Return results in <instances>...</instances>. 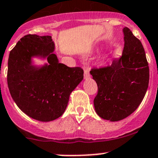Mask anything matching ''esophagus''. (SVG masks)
<instances>
[{
    "label": "esophagus",
    "instance_id": "obj_1",
    "mask_svg": "<svg viewBox=\"0 0 158 158\" xmlns=\"http://www.w3.org/2000/svg\"><path fill=\"white\" fill-rule=\"evenodd\" d=\"M90 74H89V71L88 69H84V79H89L90 77Z\"/></svg>",
    "mask_w": 158,
    "mask_h": 158
}]
</instances>
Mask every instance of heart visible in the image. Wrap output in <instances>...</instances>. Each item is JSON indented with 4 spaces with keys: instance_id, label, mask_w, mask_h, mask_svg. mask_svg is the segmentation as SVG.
Wrapping results in <instances>:
<instances>
[{
    "instance_id": "b5f03b06",
    "label": "heart",
    "mask_w": 158,
    "mask_h": 158,
    "mask_svg": "<svg viewBox=\"0 0 158 158\" xmlns=\"http://www.w3.org/2000/svg\"><path fill=\"white\" fill-rule=\"evenodd\" d=\"M110 62V58L107 56H101L100 58H98V60H97V64L99 66H104V65H107Z\"/></svg>"
}]
</instances>
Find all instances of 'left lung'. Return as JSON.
Instances as JSON below:
<instances>
[{
  "label": "left lung",
  "mask_w": 158,
  "mask_h": 158,
  "mask_svg": "<svg viewBox=\"0 0 158 158\" xmlns=\"http://www.w3.org/2000/svg\"><path fill=\"white\" fill-rule=\"evenodd\" d=\"M124 49L112 65L93 69L90 74L98 86L94 107L103 119L117 122L130 116L146 95L149 69L141 42L127 27L122 29Z\"/></svg>",
  "instance_id": "8db88e82"
}]
</instances>
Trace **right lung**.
<instances>
[{
	"mask_svg": "<svg viewBox=\"0 0 158 158\" xmlns=\"http://www.w3.org/2000/svg\"><path fill=\"white\" fill-rule=\"evenodd\" d=\"M50 36L27 35L10 51L7 84L12 99L28 116L51 122L61 116L72 92L84 79V70L60 63ZM47 60L43 65L35 59Z\"/></svg>",
	"mask_w": 158,
	"mask_h": 158,
	"instance_id": "add662e5",
	"label": "right lung"
}]
</instances>
